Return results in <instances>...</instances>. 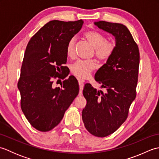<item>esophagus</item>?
Segmentation results:
<instances>
[{
	"label": "esophagus",
	"instance_id": "1",
	"mask_svg": "<svg viewBox=\"0 0 159 159\" xmlns=\"http://www.w3.org/2000/svg\"><path fill=\"white\" fill-rule=\"evenodd\" d=\"M78 79V82H79V86L80 87H82L84 85H85V81L83 79Z\"/></svg>",
	"mask_w": 159,
	"mask_h": 159
}]
</instances>
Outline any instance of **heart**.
<instances>
[{
    "label": "heart",
    "instance_id": "obj_1",
    "mask_svg": "<svg viewBox=\"0 0 159 159\" xmlns=\"http://www.w3.org/2000/svg\"><path fill=\"white\" fill-rule=\"evenodd\" d=\"M87 42L94 47V55L100 61H106L113 55L116 48V43L113 40L107 39L106 36L98 31H89L83 35ZM67 57L73 59L75 56V39H70L66 47ZM96 63L94 60H79L74 63L71 71L74 75L85 79L95 70Z\"/></svg>",
    "mask_w": 159,
    "mask_h": 159
}]
</instances>
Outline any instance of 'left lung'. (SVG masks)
Instances as JSON below:
<instances>
[{
  "mask_svg": "<svg viewBox=\"0 0 159 159\" xmlns=\"http://www.w3.org/2000/svg\"><path fill=\"white\" fill-rule=\"evenodd\" d=\"M95 25L116 37V48L95 74V80L106 93L97 91L89 83L85 86L87 104L82 118L91 134L104 137L116 132L127 119L136 98L140 57L138 45L126 26L105 21Z\"/></svg>",
  "mask_w": 159,
  "mask_h": 159,
  "instance_id": "left-lung-1",
  "label": "left lung"
}]
</instances>
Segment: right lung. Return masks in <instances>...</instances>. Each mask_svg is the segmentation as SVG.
Listing matches in <instances>:
<instances>
[{
	"label": "right lung",
	"mask_w": 159,
	"mask_h": 159,
	"mask_svg": "<svg viewBox=\"0 0 159 159\" xmlns=\"http://www.w3.org/2000/svg\"><path fill=\"white\" fill-rule=\"evenodd\" d=\"M83 24L82 20H52L26 46L18 87L22 112L38 130L48 132L57 126L79 93V84L73 76L64 80L61 87L54 88L52 83L53 79H64L68 75L63 66L67 62L66 44Z\"/></svg>",
	"instance_id": "add662e5"
}]
</instances>
